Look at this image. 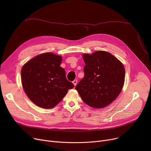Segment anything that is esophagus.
I'll list each match as a JSON object with an SVG mask.
<instances>
[{
  "label": "esophagus",
  "mask_w": 151,
  "mask_h": 151,
  "mask_svg": "<svg viewBox=\"0 0 151 151\" xmlns=\"http://www.w3.org/2000/svg\"><path fill=\"white\" fill-rule=\"evenodd\" d=\"M77 82H78V81H77L76 80H75L73 81V84H74V86H76V84H77Z\"/></svg>",
  "instance_id": "esophagus-1"
}]
</instances>
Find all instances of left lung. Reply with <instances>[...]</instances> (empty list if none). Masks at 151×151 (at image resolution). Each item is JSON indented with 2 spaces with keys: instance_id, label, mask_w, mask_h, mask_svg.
Returning a JSON list of instances; mask_svg holds the SVG:
<instances>
[{
  "instance_id": "8db88e82",
  "label": "left lung",
  "mask_w": 151,
  "mask_h": 151,
  "mask_svg": "<svg viewBox=\"0 0 151 151\" xmlns=\"http://www.w3.org/2000/svg\"><path fill=\"white\" fill-rule=\"evenodd\" d=\"M84 76L76 90L83 101L95 108H104L113 102L122 91L125 68L120 60L104 51L83 55Z\"/></svg>"
}]
</instances>
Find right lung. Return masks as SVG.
<instances>
[{
    "label": "right lung",
    "mask_w": 151,
    "mask_h": 151,
    "mask_svg": "<svg viewBox=\"0 0 151 151\" xmlns=\"http://www.w3.org/2000/svg\"><path fill=\"white\" fill-rule=\"evenodd\" d=\"M62 59L60 55L45 52L23 65L21 72L23 89L36 105L52 108L74 87L67 80L65 70L60 67Z\"/></svg>",
    "instance_id": "1"
}]
</instances>
